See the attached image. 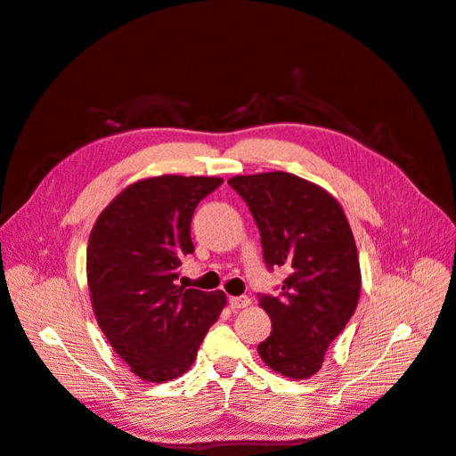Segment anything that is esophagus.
Masks as SVG:
<instances>
[{
    "label": "esophagus",
    "instance_id": "obj_1",
    "mask_svg": "<svg viewBox=\"0 0 456 456\" xmlns=\"http://www.w3.org/2000/svg\"><path fill=\"white\" fill-rule=\"evenodd\" d=\"M251 305V299L248 295H238V297H230V306L232 309H245V306Z\"/></svg>",
    "mask_w": 456,
    "mask_h": 456
}]
</instances>
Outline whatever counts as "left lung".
<instances>
[{"mask_svg":"<svg viewBox=\"0 0 456 456\" xmlns=\"http://www.w3.org/2000/svg\"><path fill=\"white\" fill-rule=\"evenodd\" d=\"M228 183L261 232L266 266L289 270L278 297L258 295L273 331L256 351L281 376L311 378L361 297L359 253L347 216L334 195L289 172L233 176Z\"/></svg>","mask_w":456,"mask_h":456,"instance_id":"left-lung-1","label":"left lung"}]
</instances>
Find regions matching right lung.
<instances>
[{
    "instance_id": "1",
    "label": "right lung",
    "mask_w": 456,
    "mask_h": 456,
    "mask_svg": "<svg viewBox=\"0 0 456 456\" xmlns=\"http://www.w3.org/2000/svg\"><path fill=\"white\" fill-rule=\"evenodd\" d=\"M223 178L165 175L130 183L88 240L90 299L110 347L145 381L182 376L226 305L223 291L176 284L193 253L191 216Z\"/></svg>"
}]
</instances>
